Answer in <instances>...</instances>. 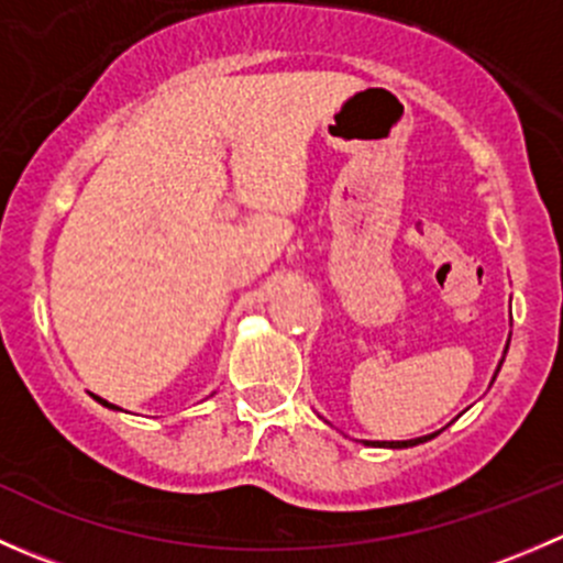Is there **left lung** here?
Masks as SVG:
<instances>
[{
    "instance_id": "obj_1",
    "label": "left lung",
    "mask_w": 563,
    "mask_h": 563,
    "mask_svg": "<svg viewBox=\"0 0 563 563\" xmlns=\"http://www.w3.org/2000/svg\"><path fill=\"white\" fill-rule=\"evenodd\" d=\"M498 371H501V367H498ZM428 439H433V435H424V439H413V441H387V444H382V446H391V450H402V446H417V444H422V441H428Z\"/></svg>"
}]
</instances>
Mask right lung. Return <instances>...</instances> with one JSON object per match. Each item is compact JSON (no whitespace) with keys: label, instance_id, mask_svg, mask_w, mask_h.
Returning <instances> with one entry per match:
<instances>
[{"label":"right lung","instance_id":"obj_1","mask_svg":"<svg viewBox=\"0 0 563 563\" xmlns=\"http://www.w3.org/2000/svg\"><path fill=\"white\" fill-rule=\"evenodd\" d=\"M98 400H100V397H98ZM100 402H103V406H111V402H106V400H100ZM111 408H117V406H111Z\"/></svg>","mask_w":563,"mask_h":563}]
</instances>
